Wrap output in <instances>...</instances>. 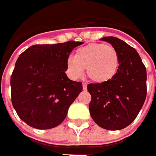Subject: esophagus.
Returning a JSON list of instances; mask_svg holds the SVG:
<instances>
[{
    "mask_svg": "<svg viewBox=\"0 0 156 156\" xmlns=\"http://www.w3.org/2000/svg\"><path fill=\"white\" fill-rule=\"evenodd\" d=\"M82 88H83V90H87V84L83 83L82 84Z\"/></svg>",
    "mask_w": 156,
    "mask_h": 156,
    "instance_id": "34e87169",
    "label": "esophagus"
}]
</instances>
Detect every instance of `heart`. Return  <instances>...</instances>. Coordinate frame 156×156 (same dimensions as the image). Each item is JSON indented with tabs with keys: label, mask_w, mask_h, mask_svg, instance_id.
Masks as SVG:
<instances>
[{
	"label": "heart",
	"mask_w": 156,
	"mask_h": 156,
	"mask_svg": "<svg viewBox=\"0 0 156 156\" xmlns=\"http://www.w3.org/2000/svg\"><path fill=\"white\" fill-rule=\"evenodd\" d=\"M120 58L117 50L111 45L90 43L78 48L75 56L66 62L68 75L72 79H79L87 69L88 78L96 83L112 80L119 69Z\"/></svg>",
	"instance_id": "obj_1"
}]
</instances>
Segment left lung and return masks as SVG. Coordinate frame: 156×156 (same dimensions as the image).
I'll list each match as a JSON object with an SVG mask.
<instances>
[{
    "mask_svg": "<svg viewBox=\"0 0 156 156\" xmlns=\"http://www.w3.org/2000/svg\"><path fill=\"white\" fill-rule=\"evenodd\" d=\"M101 41L118 52L120 66L115 76L104 83L88 84L89 113L94 122L108 130L125 129L134 122L147 95V71L139 54L122 40L108 36Z\"/></svg>",
    "mask_w": 156,
    "mask_h": 156,
    "instance_id": "8db88e82",
    "label": "left lung"
}]
</instances>
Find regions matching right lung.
Instances as JSON below:
<instances>
[{"instance_id": "obj_1", "label": "right lung", "mask_w": 156, "mask_h": 156, "mask_svg": "<svg viewBox=\"0 0 156 156\" xmlns=\"http://www.w3.org/2000/svg\"><path fill=\"white\" fill-rule=\"evenodd\" d=\"M81 44L69 41L33 45L17 59L10 80L12 104L30 127L53 129L66 118L70 105L82 91V83L66 75V62L69 53Z\"/></svg>"}]
</instances>
